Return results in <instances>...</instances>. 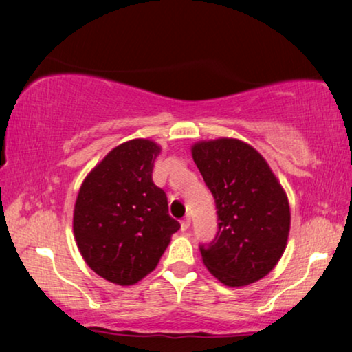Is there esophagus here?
I'll list each match as a JSON object with an SVG mask.
<instances>
[{
    "instance_id": "34e87169",
    "label": "esophagus",
    "mask_w": 352,
    "mask_h": 352,
    "mask_svg": "<svg viewBox=\"0 0 352 352\" xmlns=\"http://www.w3.org/2000/svg\"><path fill=\"white\" fill-rule=\"evenodd\" d=\"M189 228H190V219L186 218L181 223V230H182V232H187V230H189Z\"/></svg>"
}]
</instances>
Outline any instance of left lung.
<instances>
[{"label": "left lung", "instance_id": "8db88e82", "mask_svg": "<svg viewBox=\"0 0 352 352\" xmlns=\"http://www.w3.org/2000/svg\"><path fill=\"white\" fill-rule=\"evenodd\" d=\"M192 157L213 194L218 232L200 245L205 266L229 287L263 278L280 259L290 230L285 192L266 160L237 139L192 147Z\"/></svg>", "mask_w": 352, "mask_h": 352}]
</instances>
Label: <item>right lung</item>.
<instances>
[{
  "instance_id": "add662e5",
  "label": "right lung",
  "mask_w": 352,
  "mask_h": 352,
  "mask_svg": "<svg viewBox=\"0 0 352 352\" xmlns=\"http://www.w3.org/2000/svg\"><path fill=\"white\" fill-rule=\"evenodd\" d=\"M158 152L147 139L124 142L80 187L76 245L96 274L118 285H133L152 272L181 228L168 214L166 194L152 181Z\"/></svg>"
}]
</instances>
